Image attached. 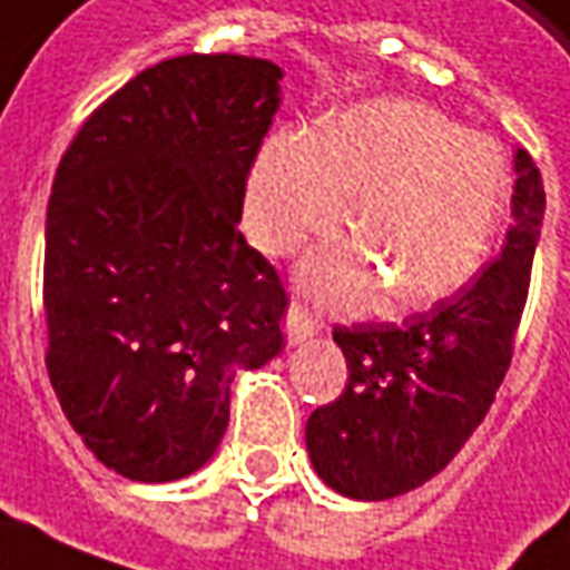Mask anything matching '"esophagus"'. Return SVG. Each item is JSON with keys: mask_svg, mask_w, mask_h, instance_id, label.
Here are the masks:
<instances>
[{"mask_svg": "<svg viewBox=\"0 0 570 570\" xmlns=\"http://www.w3.org/2000/svg\"><path fill=\"white\" fill-rule=\"evenodd\" d=\"M313 334H316V322L309 316V309L294 301V304L288 306V316H285V337H288L292 346H301V343L309 341Z\"/></svg>", "mask_w": 570, "mask_h": 570, "instance_id": "esophagus-1", "label": "esophagus"}]
</instances>
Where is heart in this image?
<instances>
[{
    "label": "heart",
    "instance_id": "heart-1",
    "mask_svg": "<svg viewBox=\"0 0 570 570\" xmlns=\"http://www.w3.org/2000/svg\"><path fill=\"white\" fill-rule=\"evenodd\" d=\"M341 202L356 245L318 248L304 285L325 304H362L386 288L395 306L445 301L485 264L503 208V165L426 104L368 100L334 112L316 135L276 131L245 189V229L285 254L334 227Z\"/></svg>",
    "mask_w": 570,
    "mask_h": 570
}]
</instances>
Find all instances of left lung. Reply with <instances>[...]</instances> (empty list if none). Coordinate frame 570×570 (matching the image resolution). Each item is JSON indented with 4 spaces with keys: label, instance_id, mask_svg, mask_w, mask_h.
<instances>
[{
    "label": "left lung",
    "instance_id": "8db88e82",
    "mask_svg": "<svg viewBox=\"0 0 570 570\" xmlns=\"http://www.w3.org/2000/svg\"><path fill=\"white\" fill-rule=\"evenodd\" d=\"M512 227L498 261L402 325L334 328L346 356L341 399L306 421L318 479L353 500L407 494L454 460L485 421L510 368L547 193L534 159L515 149Z\"/></svg>",
    "mask_w": 570,
    "mask_h": 570
}]
</instances>
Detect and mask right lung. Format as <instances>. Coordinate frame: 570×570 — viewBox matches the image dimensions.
<instances>
[{"instance_id":"right-lung-1","label":"right lung","mask_w":570,"mask_h":570,"mask_svg":"<svg viewBox=\"0 0 570 570\" xmlns=\"http://www.w3.org/2000/svg\"><path fill=\"white\" fill-rule=\"evenodd\" d=\"M273 60L137 72L63 153L46 220L48 377L95 458L177 482L214 458L239 371L282 353L285 288L239 229Z\"/></svg>"}]
</instances>
